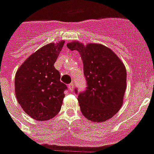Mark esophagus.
<instances>
[{
	"label": "esophagus",
	"mask_w": 154,
	"mask_h": 154,
	"mask_svg": "<svg viewBox=\"0 0 154 154\" xmlns=\"http://www.w3.org/2000/svg\"><path fill=\"white\" fill-rule=\"evenodd\" d=\"M73 87H74V85H73V83L69 84V85H68L69 90V91H73Z\"/></svg>",
	"instance_id": "esophagus-1"
}]
</instances>
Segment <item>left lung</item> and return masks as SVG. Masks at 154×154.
Masks as SVG:
<instances>
[{"instance_id":"left-lung-1","label":"left lung","mask_w":154,"mask_h":154,"mask_svg":"<svg viewBox=\"0 0 154 154\" xmlns=\"http://www.w3.org/2000/svg\"><path fill=\"white\" fill-rule=\"evenodd\" d=\"M79 52L87 88L77 97L81 111L88 120L105 122L119 111L127 88V70L114 51L100 43H67ZM77 92V89L75 90Z\"/></svg>"}]
</instances>
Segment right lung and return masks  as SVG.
Returning <instances> with one entry per match:
<instances>
[{
    "mask_svg": "<svg viewBox=\"0 0 154 154\" xmlns=\"http://www.w3.org/2000/svg\"><path fill=\"white\" fill-rule=\"evenodd\" d=\"M64 40L45 45L27 57L16 71L15 92L18 103L34 119H51L61 110L67 89L54 68Z\"/></svg>",
    "mask_w": 154,
    "mask_h": 154,
    "instance_id": "1",
    "label": "right lung"
}]
</instances>
